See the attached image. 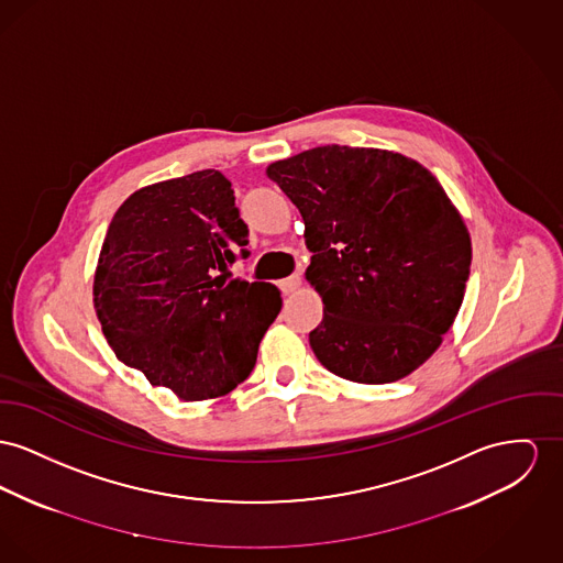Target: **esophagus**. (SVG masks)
<instances>
[{
    "label": "esophagus",
    "mask_w": 563,
    "mask_h": 563,
    "mask_svg": "<svg viewBox=\"0 0 563 563\" xmlns=\"http://www.w3.org/2000/svg\"><path fill=\"white\" fill-rule=\"evenodd\" d=\"M279 288H282V292H286V295H290V292H297V290L300 288L299 275H292V277H286V279H282V282H279Z\"/></svg>",
    "instance_id": "34e87169"
}]
</instances>
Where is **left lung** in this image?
Instances as JSON below:
<instances>
[{"label": "left lung", "mask_w": 563, "mask_h": 563, "mask_svg": "<svg viewBox=\"0 0 563 563\" xmlns=\"http://www.w3.org/2000/svg\"><path fill=\"white\" fill-rule=\"evenodd\" d=\"M297 205L324 302L309 343L331 374L397 382L449 333L465 295L472 239L440 181L412 157L327 145L268 164Z\"/></svg>", "instance_id": "left-lung-1"}]
</instances>
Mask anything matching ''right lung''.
Listing matches in <instances>:
<instances>
[{
    "instance_id": "obj_1",
    "label": "right lung",
    "mask_w": 563,
    "mask_h": 563,
    "mask_svg": "<svg viewBox=\"0 0 563 563\" xmlns=\"http://www.w3.org/2000/svg\"><path fill=\"white\" fill-rule=\"evenodd\" d=\"M245 245L247 224L220 170L136 189L113 216L93 277L117 358L181 401L236 388L282 309L273 284L228 279Z\"/></svg>"
}]
</instances>
